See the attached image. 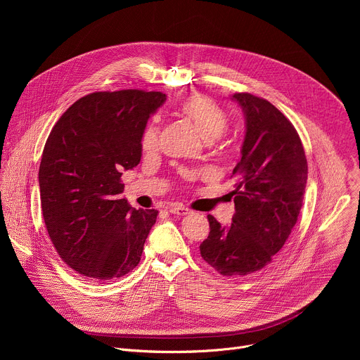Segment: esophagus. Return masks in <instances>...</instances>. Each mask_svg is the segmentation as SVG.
<instances>
[{
    "mask_svg": "<svg viewBox=\"0 0 360 360\" xmlns=\"http://www.w3.org/2000/svg\"><path fill=\"white\" fill-rule=\"evenodd\" d=\"M169 212L174 214V215H181V217H185V215H189L191 211L185 207H182V205H172V207L169 208Z\"/></svg>",
    "mask_w": 360,
    "mask_h": 360,
    "instance_id": "1",
    "label": "esophagus"
}]
</instances>
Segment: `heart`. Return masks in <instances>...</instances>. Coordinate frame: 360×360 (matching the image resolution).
Segmentation results:
<instances>
[{"label": "heart", "mask_w": 360, "mask_h": 360, "mask_svg": "<svg viewBox=\"0 0 360 360\" xmlns=\"http://www.w3.org/2000/svg\"><path fill=\"white\" fill-rule=\"evenodd\" d=\"M178 111L182 117L192 122L195 129L205 141H214L228 131L229 117L226 111L207 95L195 94L185 98L179 104ZM157 143L158 127L152 121L142 134L141 145L143 150L149 152L157 148Z\"/></svg>", "instance_id": "obj_1"}]
</instances>
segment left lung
Listing matches in <instances>:
<instances>
[{
	"label": "left lung",
	"instance_id": "1",
	"mask_svg": "<svg viewBox=\"0 0 360 360\" xmlns=\"http://www.w3.org/2000/svg\"><path fill=\"white\" fill-rule=\"evenodd\" d=\"M245 115L242 158L233 168L235 214L229 226L208 215L210 235L199 249L224 276H245L272 262L289 238L303 202L307 162L290 121L269 101L232 96Z\"/></svg>",
	"mask_w": 360,
	"mask_h": 360
}]
</instances>
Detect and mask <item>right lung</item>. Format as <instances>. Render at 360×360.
<instances>
[{
  "label": "right lung",
  "instance_id": "add662e5",
  "mask_svg": "<svg viewBox=\"0 0 360 360\" xmlns=\"http://www.w3.org/2000/svg\"><path fill=\"white\" fill-rule=\"evenodd\" d=\"M165 99L142 89L88 94L45 142L38 174L44 222L61 259L82 276L117 279L141 261L158 211L131 208L121 175L139 164L146 122Z\"/></svg>",
  "mask_w": 360,
  "mask_h": 360
}]
</instances>
